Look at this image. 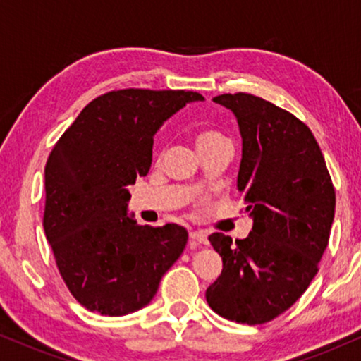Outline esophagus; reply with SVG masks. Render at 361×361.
I'll return each mask as SVG.
<instances>
[{"mask_svg":"<svg viewBox=\"0 0 361 361\" xmlns=\"http://www.w3.org/2000/svg\"><path fill=\"white\" fill-rule=\"evenodd\" d=\"M190 240L194 241L195 245H205L207 243V233H205V231H192Z\"/></svg>","mask_w":361,"mask_h":361,"instance_id":"34e87169","label":"esophagus"}]
</instances>
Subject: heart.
Returning <instances> with one entry per match:
<instances>
[{"label": "heart", "instance_id": "1", "mask_svg": "<svg viewBox=\"0 0 361 361\" xmlns=\"http://www.w3.org/2000/svg\"><path fill=\"white\" fill-rule=\"evenodd\" d=\"M194 142H195L197 149L204 151V149H209V147H212V146L226 142V140H225V136L216 130H212V128H204V130H199L195 133Z\"/></svg>", "mask_w": 361, "mask_h": 361}]
</instances>
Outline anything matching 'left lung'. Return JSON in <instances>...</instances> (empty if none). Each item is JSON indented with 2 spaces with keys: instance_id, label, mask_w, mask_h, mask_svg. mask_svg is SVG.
Returning a JSON list of instances; mask_svg holds the SVG:
<instances>
[{
  "instance_id": "obj_1",
  "label": "left lung",
  "mask_w": 361,
  "mask_h": 361,
  "mask_svg": "<svg viewBox=\"0 0 361 361\" xmlns=\"http://www.w3.org/2000/svg\"><path fill=\"white\" fill-rule=\"evenodd\" d=\"M214 102L238 121L243 149L236 185L253 228L245 240L209 236L224 269L205 298L221 317L258 325L286 312L317 274L335 189L312 131L293 113L243 92Z\"/></svg>"
}]
</instances>
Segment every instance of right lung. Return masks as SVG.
<instances>
[{
    "label": "right lung",
    "instance_id": "right-lung-1",
    "mask_svg": "<svg viewBox=\"0 0 361 361\" xmlns=\"http://www.w3.org/2000/svg\"><path fill=\"white\" fill-rule=\"evenodd\" d=\"M202 100L185 90L108 92L49 154L44 231L63 283L88 310L118 317L145 307L184 251V226L137 225L128 215V185L149 172L162 123Z\"/></svg>",
    "mask_w": 361,
    "mask_h": 361
}]
</instances>
